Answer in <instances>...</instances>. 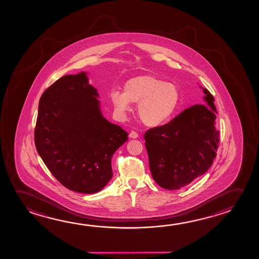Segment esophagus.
<instances>
[{"label": "esophagus", "instance_id": "obj_1", "mask_svg": "<svg viewBox=\"0 0 259 259\" xmlns=\"http://www.w3.org/2000/svg\"><path fill=\"white\" fill-rule=\"evenodd\" d=\"M139 137V134L137 133V132H134V131H132L131 133H130V138H132V139H137Z\"/></svg>", "mask_w": 259, "mask_h": 259}]
</instances>
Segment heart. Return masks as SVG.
I'll return each instance as SVG.
<instances>
[{"label":"heart","mask_w":259,"mask_h":259,"mask_svg":"<svg viewBox=\"0 0 259 259\" xmlns=\"http://www.w3.org/2000/svg\"><path fill=\"white\" fill-rule=\"evenodd\" d=\"M110 99L120 114L131 111V103H139L141 121L149 127H156L165 123L174 115L180 103V93L175 84L144 74L127 80L123 93L112 91Z\"/></svg>","instance_id":"b5f03b06"}]
</instances>
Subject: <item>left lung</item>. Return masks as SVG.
Segmentation results:
<instances>
[{
    "label": "left lung",
    "mask_w": 259,
    "mask_h": 259,
    "mask_svg": "<svg viewBox=\"0 0 259 259\" xmlns=\"http://www.w3.org/2000/svg\"><path fill=\"white\" fill-rule=\"evenodd\" d=\"M203 93L208 106L187 108L144 135L153 179L162 188L177 190L190 185L207 172L217 155V110L213 96L205 88Z\"/></svg>",
    "instance_id": "obj_1"
}]
</instances>
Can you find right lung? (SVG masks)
<instances>
[{"mask_svg":"<svg viewBox=\"0 0 259 259\" xmlns=\"http://www.w3.org/2000/svg\"><path fill=\"white\" fill-rule=\"evenodd\" d=\"M87 73L65 75L41 95L34 140L55 178L76 193H95L112 177L111 157L127 132L103 117Z\"/></svg>","mask_w":259,"mask_h":259,"instance_id":"add662e5","label":"right lung"}]
</instances>
